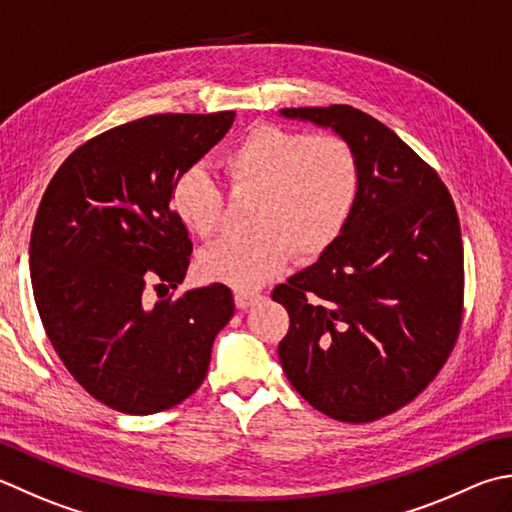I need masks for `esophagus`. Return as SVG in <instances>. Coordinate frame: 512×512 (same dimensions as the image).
Here are the masks:
<instances>
[{
	"instance_id": "esophagus-1",
	"label": "esophagus",
	"mask_w": 512,
	"mask_h": 512,
	"mask_svg": "<svg viewBox=\"0 0 512 512\" xmlns=\"http://www.w3.org/2000/svg\"><path fill=\"white\" fill-rule=\"evenodd\" d=\"M259 295H250V293H237L235 295V306L239 308V310H246V308H250V306H255L257 302H259Z\"/></svg>"
}]
</instances>
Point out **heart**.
I'll use <instances>...</instances> for the list:
<instances>
[{"instance_id":"heart-1","label":"heart","mask_w":512,"mask_h":512,"mask_svg":"<svg viewBox=\"0 0 512 512\" xmlns=\"http://www.w3.org/2000/svg\"><path fill=\"white\" fill-rule=\"evenodd\" d=\"M235 193L259 195L253 239H228L199 259L202 273L235 290H257L284 273L293 253L317 259L342 237L357 202L359 166L344 139L282 126H253L222 159ZM170 208L190 233L210 239L224 195L202 168L170 188Z\"/></svg>"}]
</instances>
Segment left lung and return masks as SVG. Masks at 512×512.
<instances>
[{"label": "left lung", "mask_w": 512, "mask_h": 512, "mask_svg": "<svg viewBox=\"0 0 512 512\" xmlns=\"http://www.w3.org/2000/svg\"><path fill=\"white\" fill-rule=\"evenodd\" d=\"M353 148L357 202L335 246L273 290L290 315L288 382L324 415L375 422L422 393L453 350L464 246L442 179L393 130L346 104L282 108Z\"/></svg>", "instance_id": "8db88e82"}]
</instances>
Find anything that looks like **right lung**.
<instances>
[{"instance_id":"add662e5","label":"right lung","mask_w":512,"mask_h":512,"mask_svg":"<svg viewBox=\"0 0 512 512\" xmlns=\"http://www.w3.org/2000/svg\"><path fill=\"white\" fill-rule=\"evenodd\" d=\"M233 119L168 113L110 128L68 155L39 204L28 250L39 317L68 373L119 413L193 395L235 313L224 284L146 302L148 284L184 282L193 253L170 188Z\"/></svg>"}]
</instances>
